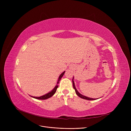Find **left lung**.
Instances as JSON below:
<instances>
[{"instance_id":"1","label":"left lung","mask_w":131,"mask_h":131,"mask_svg":"<svg viewBox=\"0 0 131 131\" xmlns=\"http://www.w3.org/2000/svg\"><path fill=\"white\" fill-rule=\"evenodd\" d=\"M74 77L73 78V80H72V82H73V88L74 89V90L75 91V92H76V94L79 96V97H80L81 98H82V99H86V100H96L97 99H93V98H89V97H86V96L85 95H83L81 94V93H80L79 92V91L77 90V89H76V88H75V83H74ZM99 99V98H98Z\"/></svg>"}]
</instances>
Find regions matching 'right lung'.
Instances as JSON below:
<instances>
[{"label": "right lung", "mask_w": 131, "mask_h": 131, "mask_svg": "<svg viewBox=\"0 0 131 131\" xmlns=\"http://www.w3.org/2000/svg\"><path fill=\"white\" fill-rule=\"evenodd\" d=\"M65 72V71H64V72L62 73L59 75V78H58V81H57V84H56V86H54V88L52 89V90L50 92H48V93H47V94H45V95H42V96H40V97H33V96H31V95H30L31 97H32V98H35V99H39V100H45V99H48V98H49L51 97L55 93H56V90H57V89L58 87V84H59V81H60V80H61V79L62 78V77H63V76L64 75Z\"/></svg>", "instance_id": "right-lung-1"}]
</instances>
